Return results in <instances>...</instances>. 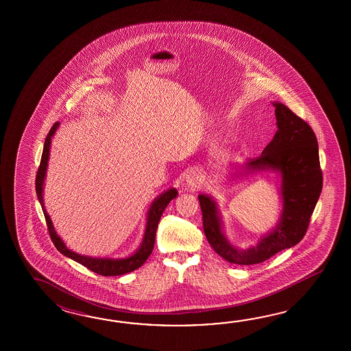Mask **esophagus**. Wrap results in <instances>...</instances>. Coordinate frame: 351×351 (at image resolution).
Masks as SVG:
<instances>
[{
    "label": "esophagus",
    "instance_id": "obj_1",
    "mask_svg": "<svg viewBox=\"0 0 351 351\" xmlns=\"http://www.w3.org/2000/svg\"><path fill=\"white\" fill-rule=\"evenodd\" d=\"M186 186H189L191 189H197L199 188L202 184L201 173L195 169H192L191 172L186 174Z\"/></svg>",
    "mask_w": 351,
    "mask_h": 351
}]
</instances>
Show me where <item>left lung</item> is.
Listing matches in <instances>:
<instances>
[{
  "label": "left lung",
  "mask_w": 351,
  "mask_h": 351,
  "mask_svg": "<svg viewBox=\"0 0 351 351\" xmlns=\"http://www.w3.org/2000/svg\"><path fill=\"white\" fill-rule=\"evenodd\" d=\"M277 132L260 157L247 163L246 173L274 171L281 176L282 212L278 223L263 236L257 246L239 250L226 239L217 203L207 194H199L203 230L212 248L226 261L254 265L269 260L285 248L304 239L310 218L322 189L319 145L311 127L286 105L272 103Z\"/></svg>",
  "instance_id": "1"
}]
</instances>
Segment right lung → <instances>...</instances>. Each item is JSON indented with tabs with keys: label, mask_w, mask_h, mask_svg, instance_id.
Masks as SVG:
<instances>
[{
	"label": "right lung",
	"mask_w": 351,
	"mask_h": 351,
	"mask_svg": "<svg viewBox=\"0 0 351 351\" xmlns=\"http://www.w3.org/2000/svg\"><path fill=\"white\" fill-rule=\"evenodd\" d=\"M58 128H59V123H55L53 128L50 129L49 134L46 136L44 150H43V156H41V162H40L38 174H36V194H38V202L43 207V212H44V216H45L49 234H50L56 250L59 251L60 254H65L69 258L82 263V266L88 267L90 271L95 272L97 275H101V276H118V275H124V274L139 269L143 263L148 260V257H149L153 248H154L156 232H157L159 219L163 215L165 207L169 204V202L177 197V194H178L177 189L171 188L153 201L149 210H148V215H147V226H145L142 245L132 256L125 257V258L114 260V258H99V257H89V256H84V254H75L65 246L62 239H60L58 233L55 232L51 218L46 212L44 197H43L47 160H49V156H50L49 154L50 153V144H51V138H53Z\"/></svg>",
	"instance_id": "1"
}]
</instances>
